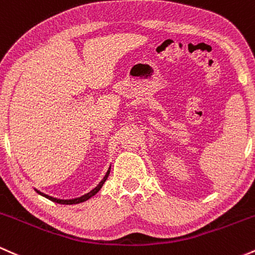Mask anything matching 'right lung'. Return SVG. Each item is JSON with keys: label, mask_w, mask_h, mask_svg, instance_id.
<instances>
[{"label": "right lung", "mask_w": 255, "mask_h": 255, "mask_svg": "<svg viewBox=\"0 0 255 255\" xmlns=\"http://www.w3.org/2000/svg\"><path fill=\"white\" fill-rule=\"evenodd\" d=\"M109 174H110V168H109V170L107 171V174H105V176L103 177V180H102L101 182H99L98 186L96 187V188H93L92 191H91L90 193H87V194H85V195H83V197H80V198L69 199V200H62V199H56V198H52V197H50V195H46V194H44V193L39 192V191H37V189H36V192L38 193V194L43 195V197H45L46 199H49V200L54 201V203H57V204H62V205H73V204H80V203H84V201L89 200V199H90V198H92L93 195H95V194H97V193L99 192V189L102 188V186H103L105 181H107V178H108V176H109Z\"/></svg>", "instance_id": "1"}]
</instances>
